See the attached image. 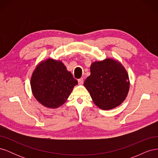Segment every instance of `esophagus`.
Wrapping results in <instances>:
<instances>
[{"label": "esophagus", "mask_w": 158, "mask_h": 158, "mask_svg": "<svg viewBox=\"0 0 158 158\" xmlns=\"http://www.w3.org/2000/svg\"><path fill=\"white\" fill-rule=\"evenodd\" d=\"M78 84H79L80 85H82V84H83V83H84V80H83L82 78H81L78 79Z\"/></svg>", "instance_id": "obj_1"}]
</instances>
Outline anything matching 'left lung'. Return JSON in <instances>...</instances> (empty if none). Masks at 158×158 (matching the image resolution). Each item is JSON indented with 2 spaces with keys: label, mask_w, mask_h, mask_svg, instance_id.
<instances>
[{
  "label": "left lung",
  "mask_w": 158,
  "mask_h": 158,
  "mask_svg": "<svg viewBox=\"0 0 158 158\" xmlns=\"http://www.w3.org/2000/svg\"><path fill=\"white\" fill-rule=\"evenodd\" d=\"M90 73L84 85L95 106L103 110H110L125 101L130 80L120 62L111 58L94 62Z\"/></svg>",
  "instance_id": "1"
}]
</instances>
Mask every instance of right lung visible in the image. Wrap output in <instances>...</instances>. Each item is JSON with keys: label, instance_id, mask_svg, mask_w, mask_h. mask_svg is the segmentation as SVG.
Here are the masks:
<instances>
[{"label": "right lung", "instance_id": "right-lung-1", "mask_svg": "<svg viewBox=\"0 0 158 158\" xmlns=\"http://www.w3.org/2000/svg\"><path fill=\"white\" fill-rule=\"evenodd\" d=\"M30 84L38 102L46 107L55 109L66 102L78 81L61 60L49 58L37 65Z\"/></svg>", "mask_w": 158, "mask_h": 158}]
</instances>
